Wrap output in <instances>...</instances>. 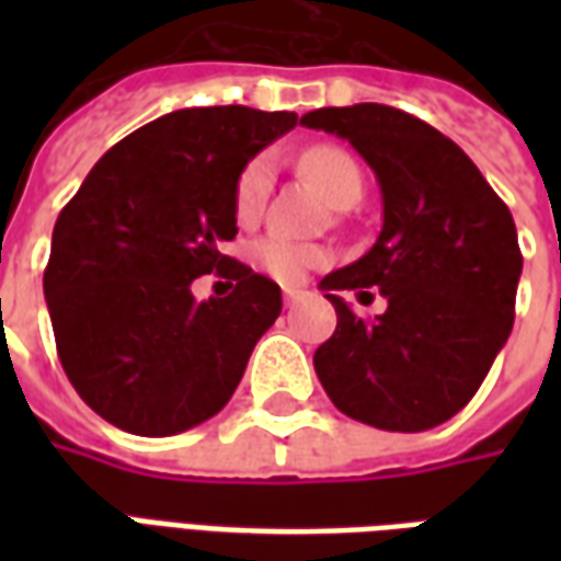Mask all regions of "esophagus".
I'll use <instances>...</instances> for the list:
<instances>
[{
    "label": "esophagus",
    "mask_w": 561,
    "mask_h": 561,
    "mask_svg": "<svg viewBox=\"0 0 561 561\" xmlns=\"http://www.w3.org/2000/svg\"><path fill=\"white\" fill-rule=\"evenodd\" d=\"M304 294L300 288H285V306H294V304H300L304 300Z\"/></svg>",
    "instance_id": "34e87169"
}]
</instances>
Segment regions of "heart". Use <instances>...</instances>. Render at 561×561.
I'll list each match as a JSON object with an SVG mask.
<instances>
[{
    "label": "heart",
    "mask_w": 561,
    "mask_h": 561,
    "mask_svg": "<svg viewBox=\"0 0 561 561\" xmlns=\"http://www.w3.org/2000/svg\"><path fill=\"white\" fill-rule=\"evenodd\" d=\"M300 171L309 183L318 185V192L328 197L333 207H352L364 195V173L360 164L354 161L352 152H345L342 147L333 144H316L300 156ZM270 183H273V161L267 156H257L245 164L237 185H233V209H237V219L252 221L257 219V213L267 201ZM255 264L267 276L276 282L294 285L309 273V270L328 264L330 252L324 245L316 243H297L288 240L282 233H270L261 237L252 249Z\"/></svg>",
    "instance_id": "obj_1"
}]
</instances>
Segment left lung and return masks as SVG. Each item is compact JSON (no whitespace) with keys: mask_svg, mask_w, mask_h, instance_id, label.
I'll list each match as a JSON object with an SVG mask.
<instances>
[{"mask_svg":"<svg viewBox=\"0 0 561 561\" xmlns=\"http://www.w3.org/2000/svg\"><path fill=\"white\" fill-rule=\"evenodd\" d=\"M300 123L348 140L385 204L376 245L321 279L336 330L316 352L318 381L354 421L433 430L478 393L514 328L523 255L511 209L454 140L405 111L321 107ZM369 287L389 300L376 322L339 297Z\"/></svg>","mask_w":561,"mask_h":561,"instance_id":"obj_1","label":"left lung"}]
</instances>
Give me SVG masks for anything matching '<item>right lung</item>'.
Listing matches in <instances>:
<instances>
[{
  "label": "right lung",
  "mask_w": 561,
  "mask_h": 561,
  "mask_svg": "<svg viewBox=\"0 0 561 561\" xmlns=\"http://www.w3.org/2000/svg\"><path fill=\"white\" fill-rule=\"evenodd\" d=\"M294 126L297 114L243 104L173 111L107 149L59 213L44 270L56 352L107 423L159 438L231 400L282 312L276 282L221 255L233 185ZM207 272L234 291L197 305L191 282Z\"/></svg>",
  "instance_id": "1"
}]
</instances>
